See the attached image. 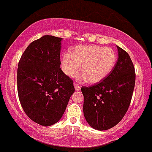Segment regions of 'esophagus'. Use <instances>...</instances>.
<instances>
[{
  "mask_svg": "<svg viewBox=\"0 0 152 152\" xmlns=\"http://www.w3.org/2000/svg\"><path fill=\"white\" fill-rule=\"evenodd\" d=\"M74 86H75V90H80V88H81V87H80V86H79L78 84H77V83H74Z\"/></svg>",
  "mask_w": 152,
  "mask_h": 152,
  "instance_id": "34e87169",
  "label": "esophagus"
}]
</instances>
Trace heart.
<instances>
[{
  "mask_svg": "<svg viewBox=\"0 0 152 152\" xmlns=\"http://www.w3.org/2000/svg\"><path fill=\"white\" fill-rule=\"evenodd\" d=\"M117 59L116 51L111 47L81 45L72 48L71 53H64L61 57V65L68 77H75L80 68V78L96 83L109 75Z\"/></svg>",
  "mask_w": 152,
  "mask_h": 152,
  "instance_id": "1",
  "label": "heart"
}]
</instances>
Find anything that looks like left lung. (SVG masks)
Here are the masks:
<instances>
[{"label":"left lung","mask_w":152,"mask_h":152,"mask_svg":"<svg viewBox=\"0 0 152 152\" xmlns=\"http://www.w3.org/2000/svg\"><path fill=\"white\" fill-rule=\"evenodd\" d=\"M118 59L105 78L82 87L83 115L87 123L98 130H106L118 124L130 107L136 80V72L130 56L119 47Z\"/></svg>","instance_id":"1"}]
</instances>
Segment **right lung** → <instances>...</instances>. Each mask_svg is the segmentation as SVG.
<instances>
[{"label": "right lung", "instance_id": "add662e5", "mask_svg": "<svg viewBox=\"0 0 152 152\" xmlns=\"http://www.w3.org/2000/svg\"><path fill=\"white\" fill-rule=\"evenodd\" d=\"M62 37L43 36L22 53L17 69V90L25 113L42 126L59 121L75 92L73 80L61 70Z\"/></svg>", "mask_w": 152, "mask_h": 152}]
</instances>
